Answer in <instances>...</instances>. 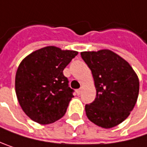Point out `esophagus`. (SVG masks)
<instances>
[{"label": "esophagus", "instance_id": "obj_1", "mask_svg": "<svg viewBox=\"0 0 147 147\" xmlns=\"http://www.w3.org/2000/svg\"><path fill=\"white\" fill-rule=\"evenodd\" d=\"M81 92H82V89H81V88H80V89L76 90V93H77L78 95H80V94L81 93Z\"/></svg>", "mask_w": 147, "mask_h": 147}]
</instances>
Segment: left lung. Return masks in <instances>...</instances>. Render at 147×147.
<instances>
[{
  "label": "left lung",
  "mask_w": 147,
  "mask_h": 147,
  "mask_svg": "<svg viewBox=\"0 0 147 147\" xmlns=\"http://www.w3.org/2000/svg\"><path fill=\"white\" fill-rule=\"evenodd\" d=\"M82 59L92 71L96 98L85 107L94 124L111 128L130 115L139 95V78L130 64L110 49L84 51Z\"/></svg>",
  "instance_id": "1"
}]
</instances>
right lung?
Segmentation results:
<instances>
[{
  "mask_svg": "<svg viewBox=\"0 0 147 147\" xmlns=\"http://www.w3.org/2000/svg\"><path fill=\"white\" fill-rule=\"evenodd\" d=\"M78 55L47 46L25 57L16 72L15 92L26 115L39 124H50L66 113L73 90L63 75L64 68Z\"/></svg>",
  "mask_w": 147,
  "mask_h": 147,
  "instance_id": "right-lung-1",
  "label": "right lung"
}]
</instances>
